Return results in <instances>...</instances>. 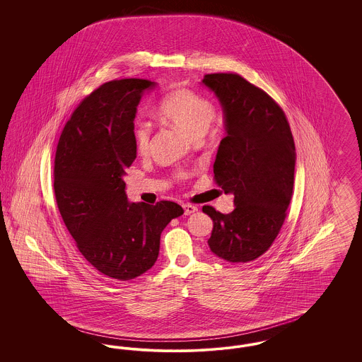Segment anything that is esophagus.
I'll use <instances>...</instances> for the list:
<instances>
[{
	"label": "esophagus",
	"mask_w": 362,
	"mask_h": 362,
	"mask_svg": "<svg viewBox=\"0 0 362 362\" xmlns=\"http://www.w3.org/2000/svg\"><path fill=\"white\" fill-rule=\"evenodd\" d=\"M183 210H185V214H186V216H189V214L195 213L198 209L195 206H192V205H183Z\"/></svg>",
	"instance_id": "obj_1"
}]
</instances>
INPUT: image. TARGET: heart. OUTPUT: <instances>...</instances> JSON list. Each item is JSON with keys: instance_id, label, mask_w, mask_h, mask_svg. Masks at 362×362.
<instances>
[{"instance_id": "heart-1", "label": "heart", "mask_w": 362, "mask_h": 362, "mask_svg": "<svg viewBox=\"0 0 362 362\" xmlns=\"http://www.w3.org/2000/svg\"><path fill=\"white\" fill-rule=\"evenodd\" d=\"M158 115L168 123L186 132L189 137H204L217 118L214 105L189 89H176L158 104ZM152 129L148 122L134 123V141L139 153L151 146Z\"/></svg>"}]
</instances>
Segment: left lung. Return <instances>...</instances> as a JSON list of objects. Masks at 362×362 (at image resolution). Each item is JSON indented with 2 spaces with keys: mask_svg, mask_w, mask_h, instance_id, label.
Listing matches in <instances>:
<instances>
[{
  "mask_svg": "<svg viewBox=\"0 0 362 362\" xmlns=\"http://www.w3.org/2000/svg\"><path fill=\"white\" fill-rule=\"evenodd\" d=\"M201 84L214 93L224 112L225 137L213 171L235 205L228 214L202 207L213 220L207 244L226 262H251L276 240L292 199V132L281 107L239 74H206Z\"/></svg>",
  "mask_w": 362,
  "mask_h": 362,
  "instance_id": "obj_1",
  "label": "left lung"
}]
</instances>
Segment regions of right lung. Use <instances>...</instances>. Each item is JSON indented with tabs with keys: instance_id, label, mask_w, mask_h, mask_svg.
<instances>
[{
	"instance_id": "right-lung-1",
	"label": "right lung",
	"mask_w": 362,
	"mask_h": 362,
	"mask_svg": "<svg viewBox=\"0 0 362 362\" xmlns=\"http://www.w3.org/2000/svg\"><path fill=\"white\" fill-rule=\"evenodd\" d=\"M157 83H105L66 123L55 153L57 205L83 257L104 276L130 281L155 264L160 236L183 209L129 202L123 177L137 157L134 119L145 92Z\"/></svg>"
}]
</instances>
